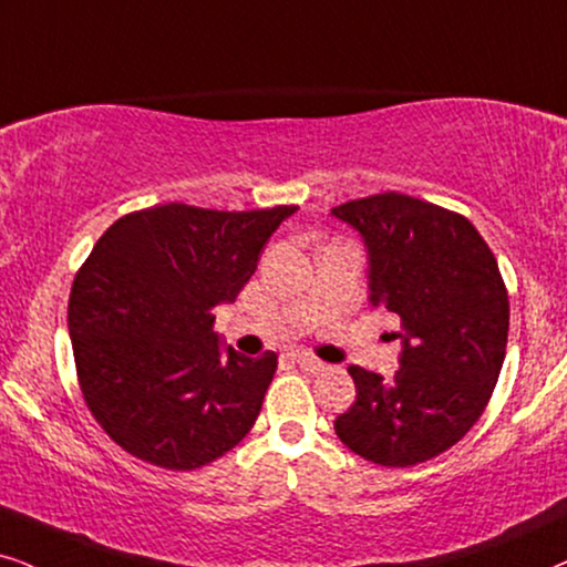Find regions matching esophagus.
I'll return each instance as SVG.
<instances>
[{
	"label": "esophagus",
	"mask_w": 567,
	"mask_h": 567,
	"mask_svg": "<svg viewBox=\"0 0 567 567\" xmlns=\"http://www.w3.org/2000/svg\"><path fill=\"white\" fill-rule=\"evenodd\" d=\"M291 362L299 364L301 370H307V372H322V370H326V364H322L320 359L310 357V354H293Z\"/></svg>",
	"instance_id": "34e87169"
}]
</instances>
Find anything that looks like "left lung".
<instances>
[{"mask_svg": "<svg viewBox=\"0 0 567 567\" xmlns=\"http://www.w3.org/2000/svg\"><path fill=\"white\" fill-rule=\"evenodd\" d=\"M330 213L364 241L370 305L401 318L395 378L349 367L357 401L336 435L364 461L416 466L458 443L487 406L508 343V291L458 213L399 193Z\"/></svg>", "mask_w": 567, "mask_h": 567, "instance_id": "8db88e82", "label": "left lung"}]
</instances>
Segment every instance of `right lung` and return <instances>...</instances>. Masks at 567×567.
<instances>
[{
    "label": "right lung",
    "mask_w": 567,
    "mask_h": 567,
    "mask_svg": "<svg viewBox=\"0 0 567 567\" xmlns=\"http://www.w3.org/2000/svg\"><path fill=\"white\" fill-rule=\"evenodd\" d=\"M297 205L205 210L168 203L114 220L70 291L83 399L109 437L153 466L193 472L252 430L276 374L213 333Z\"/></svg>",
    "instance_id": "1"
}]
</instances>
